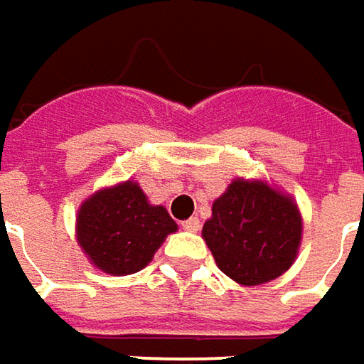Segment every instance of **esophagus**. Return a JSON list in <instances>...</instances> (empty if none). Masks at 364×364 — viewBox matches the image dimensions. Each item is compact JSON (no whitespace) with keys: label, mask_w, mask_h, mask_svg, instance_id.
<instances>
[{"label":"esophagus","mask_w":364,"mask_h":364,"mask_svg":"<svg viewBox=\"0 0 364 364\" xmlns=\"http://www.w3.org/2000/svg\"><path fill=\"white\" fill-rule=\"evenodd\" d=\"M183 229L197 233V231L201 229V221H199V217H189L187 221H183Z\"/></svg>","instance_id":"obj_1"}]
</instances>
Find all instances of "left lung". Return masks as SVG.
I'll use <instances>...</instances> for the list:
<instances>
[{
    "mask_svg": "<svg viewBox=\"0 0 364 364\" xmlns=\"http://www.w3.org/2000/svg\"><path fill=\"white\" fill-rule=\"evenodd\" d=\"M301 229V213L289 197L265 183L237 179L213 203L203 239L225 275L253 287L293 265Z\"/></svg>",
    "mask_w": 364,
    "mask_h": 364,
    "instance_id": "left-lung-1",
    "label": "left lung"
}]
</instances>
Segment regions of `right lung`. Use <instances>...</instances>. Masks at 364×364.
<instances>
[{
	"mask_svg": "<svg viewBox=\"0 0 364 364\" xmlns=\"http://www.w3.org/2000/svg\"><path fill=\"white\" fill-rule=\"evenodd\" d=\"M177 229L165 207H153L137 183L95 193L81 205L77 241L91 263L109 275L137 273Z\"/></svg>",
	"mask_w": 364,
	"mask_h": 364,
	"instance_id": "obj_1",
	"label": "right lung"
}]
</instances>
